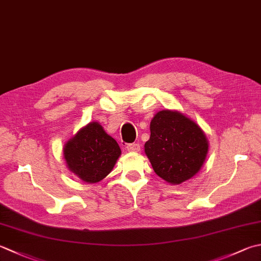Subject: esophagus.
<instances>
[{
    "instance_id": "34e87169",
    "label": "esophagus",
    "mask_w": 261,
    "mask_h": 261,
    "mask_svg": "<svg viewBox=\"0 0 261 261\" xmlns=\"http://www.w3.org/2000/svg\"><path fill=\"white\" fill-rule=\"evenodd\" d=\"M126 149L132 152H137L140 150V145L137 144V142H134V144H129L126 145Z\"/></svg>"
}]
</instances>
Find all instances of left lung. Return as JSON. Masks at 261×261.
I'll list each match as a JSON object with an SVG mask.
<instances>
[{"label": "left lung", "mask_w": 261, "mask_h": 261, "mask_svg": "<svg viewBox=\"0 0 261 261\" xmlns=\"http://www.w3.org/2000/svg\"><path fill=\"white\" fill-rule=\"evenodd\" d=\"M145 151L158 176L180 185L201 168L208 141L200 127L180 112L161 111L150 122Z\"/></svg>", "instance_id": "obj_1"}]
</instances>
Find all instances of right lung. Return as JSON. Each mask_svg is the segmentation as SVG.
Instances as JSON below:
<instances>
[{
    "label": "right lung",
    "mask_w": 261,
    "mask_h": 261,
    "mask_svg": "<svg viewBox=\"0 0 261 261\" xmlns=\"http://www.w3.org/2000/svg\"><path fill=\"white\" fill-rule=\"evenodd\" d=\"M66 165L81 180L95 183L113 170L121 149L97 122L83 127L63 149Z\"/></svg>",
    "instance_id": "obj_1"
}]
</instances>
